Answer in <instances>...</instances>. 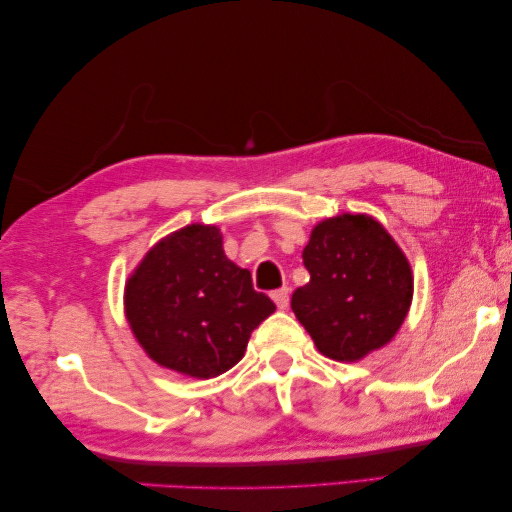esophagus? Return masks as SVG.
<instances>
[{"label": "esophagus", "instance_id": "1", "mask_svg": "<svg viewBox=\"0 0 512 512\" xmlns=\"http://www.w3.org/2000/svg\"><path fill=\"white\" fill-rule=\"evenodd\" d=\"M272 300L277 304V309H288V302H290V290L288 288H279L272 293Z\"/></svg>", "mask_w": 512, "mask_h": 512}]
</instances>
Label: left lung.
<instances>
[{
  "instance_id": "obj_1",
  "label": "left lung",
  "mask_w": 512,
  "mask_h": 512,
  "mask_svg": "<svg viewBox=\"0 0 512 512\" xmlns=\"http://www.w3.org/2000/svg\"><path fill=\"white\" fill-rule=\"evenodd\" d=\"M311 279L293 293L297 320L334 361H359L398 334L414 295L412 267L389 231L343 212L313 226L302 251Z\"/></svg>"
}]
</instances>
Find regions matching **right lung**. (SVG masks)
I'll return each instance as SVG.
<instances>
[{
    "label": "right lung",
    "instance_id": "add662e5",
    "mask_svg": "<svg viewBox=\"0 0 512 512\" xmlns=\"http://www.w3.org/2000/svg\"><path fill=\"white\" fill-rule=\"evenodd\" d=\"M222 245L217 226H183L155 242L125 281V318L146 355L196 380L238 364L251 332L277 309Z\"/></svg>",
    "mask_w": 512,
    "mask_h": 512
}]
</instances>
